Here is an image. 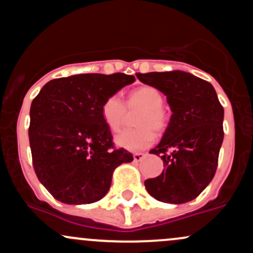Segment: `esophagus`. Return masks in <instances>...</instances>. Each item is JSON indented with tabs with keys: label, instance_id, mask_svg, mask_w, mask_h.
Wrapping results in <instances>:
<instances>
[{
	"label": "esophagus",
	"instance_id": "obj_1",
	"mask_svg": "<svg viewBox=\"0 0 253 253\" xmlns=\"http://www.w3.org/2000/svg\"><path fill=\"white\" fill-rule=\"evenodd\" d=\"M145 156V152H135V154H133V160H134V162H140Z\"/></svg>",
	"mask_w": 253,
	"mask_h": 253
}]
</instances>
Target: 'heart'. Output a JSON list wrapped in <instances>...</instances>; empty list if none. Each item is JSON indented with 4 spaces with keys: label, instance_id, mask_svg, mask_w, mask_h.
I'll use <instances>...</instances> for the list:
<instances>
[{
    "label": "heart",
    "instance_id": "b5f03b06",
    "mask_svg": "<svg viewBox=\"0 0 253 253\" xmlns=\"http://www.w3.org/2000/svg\"><path fill=\"white\" fill-rule=\"evenodd\" d=\"M165 98L154 86L144 85L127 95L126 105L118 95L108 97L102 105V118L113 132L124 126L128 112L140 110L135 118V129H126L115 137L116 145L128 151L148 149L155 141V132L161 133L167 126V115L163 110Z\"/></svg>",
    "mask_w": 253,
    "mask_h": 253
}]
</instances>
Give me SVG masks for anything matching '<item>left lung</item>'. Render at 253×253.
I'll list each match as a JSON object with an SVG mask.
<instances>
[{
	"label": "left lung",
	"mask_w": 253,
	"mask_h": 253,
	"mask_svg": "<svg viewBox=\"0 0 253 253\" xmlns=\"http://www.w3.org/2000/svg\"><path fill=\"white\" fill-rule=\"evenodd\" d=\"M167 96L171 116L160 144L150 151L162 158L160 176L145 180L146 191L163 203L197 198L215 175L223 141V107L210 83L182 71L137 74Z\"/></svg>",
	"instance_id": "obj_1"
}]
</instances>
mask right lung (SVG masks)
<instances>
[{
	"mask_svg": "<svg viewBox=\"0 0 253 253\" xmlns=\"http://www.w3.org/2000/svg\"><path fill=\"white\" fill-rule=\"evenodd\" d=\"M134 80L124 73L76 74L50 80L33 99L29 128L33 168L55 199L95 203L109 191L114 169L132 162L128 151L113 149L102 105Z\"/></svg>",
	"mask_w": 253,
	"mask_h": 253,
	"instance_id": "right-lung-1",
	"label": "right lung"
}]
</instances>
